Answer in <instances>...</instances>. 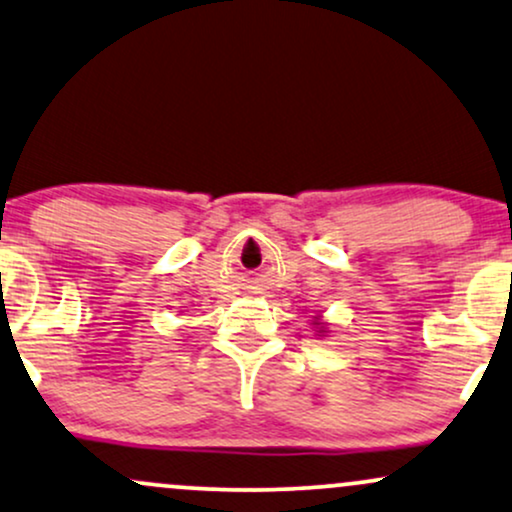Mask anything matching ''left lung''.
<instances>
[{"label":"left lung","mask_w":512,"mask_h":512,"mask_svg":"<svg viewBox=\"0 0 512 512\" xmlns=\"http://www.w3.org/2000/svg\"><path fill=\"white\" fill-rule=\"evenodd\" d=\"M313 325L318 327V332H320L318 337H325V332H327V325H325V323H320V318H315V320H313Z\"/></svg>","instance_id":"1"}]
</instances>
